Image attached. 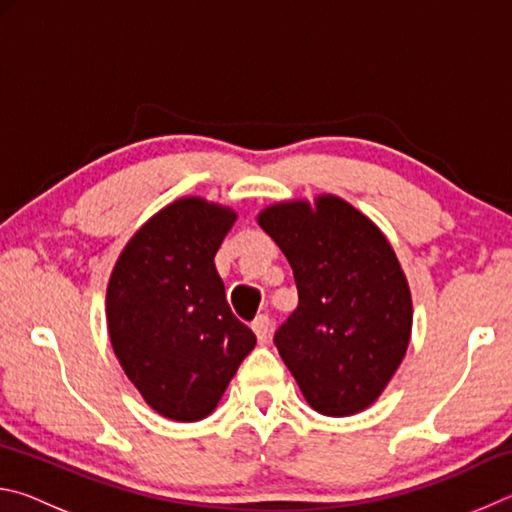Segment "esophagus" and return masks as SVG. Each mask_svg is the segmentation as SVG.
Here are the masks:
<instances>
[{
	"label": "esophagus",
	"mask_w": 512,
	"mask_h": 512,
	"mask_svg": "<svg viewBox=\"0 0 512 512\" xmlns=\"http://www.w3.org/2000/svg\"><path fill=\"white\" fill-rule=\"evenodd\" d=\"M253 332L259 343L268 341V334H271V320H268V316H257L253 320Z\"/></svg>",
	"instance_id": "1"
}]
</instances>
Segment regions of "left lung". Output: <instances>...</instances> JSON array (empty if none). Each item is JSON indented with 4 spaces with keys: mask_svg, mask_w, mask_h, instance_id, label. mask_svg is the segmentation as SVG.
<instances>
[{
    "mask_svg": "<svg viewBox=\"0 0 512 512\" xmlns=\"http://www.w3.org/2000/svg\"><path fill=\"white\" fill-rule=\"evenodd\" d=\"M257 223L289 259L298 307L275 348L311 409L354 415L377 400L409 348L413 305L395 250L339 196L277 203Z\"/></svg>",
    "mask_w": 512,
    "mask_h": 512,
    "instance_id": "1",
    "label": "left lung"
}]
</instances>
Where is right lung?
<instances>
[{
    "mask_svg": "<svg viewBox=\"0 0 512 512\" xmlns=\"http://www.w3.org/2000/svg\"><path fill=\"white\" fill-rule=\"evenodd\" d=\"M235 219L230 207L180 198L135 232L112 268V350L146 404L169 420L210 415L257 343L232 314L214 266Z\"/></svg>",
    "mask_w": 512,
    "mask_h": 512,
    "instance_id": "obj_1",
    "label": "right lung"
}]
</instances>
